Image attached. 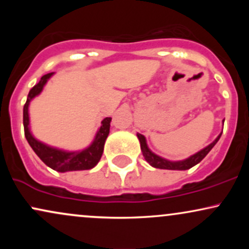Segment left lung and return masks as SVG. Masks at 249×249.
<instances>
[{"mask_svg":"<svg viewBox=\"0 0 249 249\" xmlns=\"http://www.w3.org/2000/svg\"><path fill=\"white\" fill-rule=\"evenodd\" d=\"M137 137H138L139 142H141V148H142V156H144L145 160H146L148 164L151 165V166H153L156 168H162V170L184 171V170H188V168L193 167L194 165L199 164V162L207 156V153L212 150L214 145L218 142L220 137H221V134H220V136L212 142V144H210L208 146L205 147L204 150L199 151L198 153L193 154L192 157H190V158L185 159V160H182V161H170V160H166V159H164V158H160V157L157 156V154H154L153 152H151V151L148 150V147L146 145V141H145V137L142 136V134L137 133Z\"/></svg>","mask_w":249,"mask_h":249,"instance_id":"left-lung-1","label":"left lung"}]
</instances>
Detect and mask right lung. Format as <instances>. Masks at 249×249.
Returning <instances> with one entry per match:
<instances>
[{
	"mask_svg": "<svg viewBox=\"0 0 249 249\" xmlns=\"http://www.w3.org/2000/svg\"><path fill=\"white\" fill-rule=\"evenodd\" d=\"M53 75V72L47 73L42 76L41 81L29 91L27 102H25L23 107V125H24V136L28 142L34 150L39 159L44 162L47 166H49L57 172H68V171H83L90 170L95 167L97 162L101 160V157L104 151V144L107 141L108 132H110V122L111 118H107L102 122V126L97 132V136L92 144L85 150L79 151V152H65V151L57 150V148L50 147L43 142L36 141L33 134L29 131V113H28V107L29 103L34 97L38 95L42 91L43 87L48 79Z\"/></svg>",
	"mask_w": 249,
	"mask_h": 249,
	"instance_id": "right-lung-1",
	"label": "right lung"
}]
</instances>
